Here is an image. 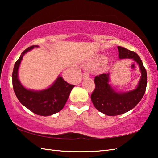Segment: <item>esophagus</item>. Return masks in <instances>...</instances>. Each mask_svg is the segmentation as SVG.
Instances as JSON below:
<instances>
[{
    "instance_id": "34e87169",
    "label": "esophagus",
    "mask_w": 158,
    "mask_h": 158,
    "mask_svg": "<svg viewBox=\"0 0 158 158\" xmlns=\"http://www.w3.org/2000/svg\"><path fill=\"white\" fill-rule=\"evenodd\" d=\"M89 77V74L87 72H85V73L83 74V78H88Z\"/></svg>"
}]
</instances>
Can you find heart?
Returning <instances> with one entry per match:
<instances>
[{
  "mask_svg": "<svg viewBox=\"0 0 158 158\" xmlns=\"http://www.w3.org/2000/svg\"><path fill=\"white\" fill-rule=\"evenodd\" d=\"M105 59V58L104 57V56H100V58H98V61H99V62H100V61H102V60H104Z\"/></svg>",
  "mask_w": 158,
  "mask_h": 158,
  "instance_id": "heart-1",
  "label": "heart"
}]
</instances>
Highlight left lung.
<instances>
[{"instance_id": "1", "label": "left lung", "mask_w": 158, "mask_h": 158, "mask_svg": "<svg viewBox=\"0 0 158 158\" xmlns=\"http://www.w3.org/2000/svg\"><path fill=\"white\" fill-rule=\"evenodd\" d=\"M120 59L132 58L139 65L141 76L135 90L118 93L109 84V74H101L95 77V88L91 94V100L99 111L107 116H118L135 107L145 93L147 85V73L140 57L135 52L126 48L118 47Z\"/></svg>"}]
</instances>
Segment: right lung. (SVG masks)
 <instances>
[{
	"instance_id": "obj_1",
	"label": "right lung",
	"mask_w": 158,
	"mask_h": 158,
	"mask_svg": "<svg viewBox=\"0 0 158 158\" xmlns=\"http://www.w3.org/2000/svg\"><path fill=\"white\" fill-rule=\"evenodd\" d=\"M37 47L38 46L33 45L27 48L15 63L12 72V85L16 96L23 106L39 116H48L64 107L74 85L69 84L61 77H58L49 88L40 91L28 90L21 85L18 78L21 61L26 53Z\"/></svg>"
}]
</instances>
